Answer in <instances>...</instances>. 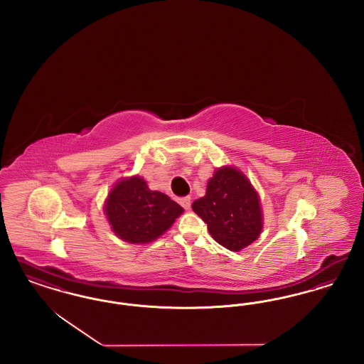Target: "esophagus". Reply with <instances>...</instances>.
<instances>
[{
    "label": "esophagus",
    "mask_w": 364,
    "mask_h": 364,
    "mask_svg": "<svg viewBox=\"0 0 364 364\" xmlns=\"http://www.w3.org/2000/svg\"><path fill=\"white\" fill-rule=\"evenodd\" d=\"M178 202H180V205H181V206H183V208H186V210H190V208H191L190 196H186V198H181V199H178Z\"/></svg>",
    "instance_id": "34e87169"
}]
</instances>
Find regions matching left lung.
I'll use <instances>...</instances> for the list:
<instances>
[{
    "instance_id": "8db88e82",
    "label": "left lung",
    "mask_w": 364,
    "mask_h": 364,
    "mask_svg": "<svg viewBox=\"0 0 364 364\" xmlns=\"http://www.w3.org/2000/svg\"><path fill=\"white\" fill-rule=\"evenodd\" d=\"M192 210L208 224L213 239L230 251L255 242L263 228L259 196L233 166L215 171L206 195L192 203Z\"/></svg>"
}]
</instances>
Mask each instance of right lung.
I'll return each mask as SVG.
<instances>
[{"instance_id": "obj_1", "label": "right lung", "mask_w": 364, "mask_h": 364, "mask_svg": "<svg viewBox=\"0 0 364 364\" xmlns=\"http://www.w3.org/2000/svg\"><path fill=\"white\" fill-rule=\"evenodd\" d=\"M183 211L168 195L150 190L139 176L120 180L105 203V214L113 232L132 244L156 240Z\"/></svg>"}]
</instances>
